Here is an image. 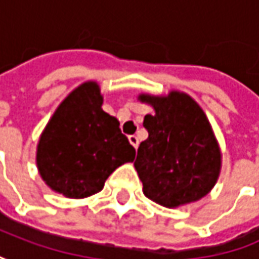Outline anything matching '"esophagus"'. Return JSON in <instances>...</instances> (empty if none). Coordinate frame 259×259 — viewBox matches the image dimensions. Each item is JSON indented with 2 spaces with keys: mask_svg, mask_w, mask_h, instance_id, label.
Returning a JSON list of instances; mask_svg holds the SVG:
<instances>
[{
  "mask_svg": "<svg viewBox=\"0 0 259 259\" xmlns=\"http://www.w3.org/2000/svg\"><path fill=\"white\" fill-rule=\"evenodd\" d=\"M128 140H130V143H131V144H133V146H134V147H138V137L137 136H130L128 137Z\"/></svg>",
  "mask_w": 259,
  "mask_h": 259,
  "instance_id": "obj_1",
  "label": "esophagus"
}]
</instances>
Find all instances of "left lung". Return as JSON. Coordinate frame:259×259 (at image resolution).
<instances>
[{
    "mask_svg": "<svg viewBox=\"0 0 259 259\" xmlns=\"http://www.w3.org/2000/svg\"><path fill=\"white\" fill-rule=\"evenodd\" d=\"M138 99L154 109V115L144 116L149 138L140 144L134 162L144 195L167 208L201 200L222 169L220 147L204 110L187 93L175 90Z\"/></svg>",
    "mask_w": 259,
    "mask_h": 259,
    "instance_id": "obj_1",
    "label": "left lung"
}]
</instances>
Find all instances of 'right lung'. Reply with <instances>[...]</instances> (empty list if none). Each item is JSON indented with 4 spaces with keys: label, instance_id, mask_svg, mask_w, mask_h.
Instances as JSON below:
<instances>
[{
    "label": "right lung",
    "instance_id": "right-lung-1",
    "mask_svg": "<svg viewBox=\"0 0 259 259\" xmlns=\"http://www.w3.org/2000/svg\"><path fill=\"white\" fill-rule=\"evenodd\" d=\"M96 81H85L62 100L39 138L36 164L45 184L67 198H85L105 185L136 149L119 121L102 109Z\"/></svg>",
    "mask_w": 259,
    "mask_h": 259
}]
</instances>
